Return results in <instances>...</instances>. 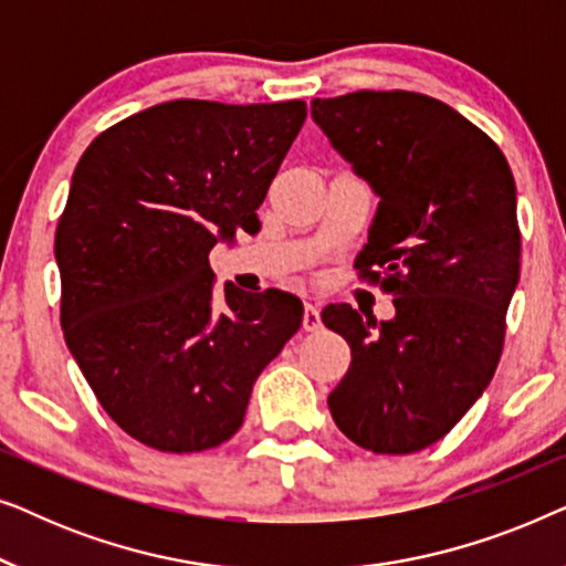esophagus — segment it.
<instances>
[{
    "instance_id": "esophagus-1",
    "label": "esophagus",
    "mask_w": 566,
    "mask_h": 566,
    "mask_svg": "<svg viewBox=\"0 0 566 566\" xmlns=\"http://www.w3.org/2000/svg\"><path fill=\"white\" fill-rule=\"evenodd\" d=\"M304 329H306V332H316V329H322L319 308H316L314 304H306V306H304Z\"/></svg>"
}]
</instances>
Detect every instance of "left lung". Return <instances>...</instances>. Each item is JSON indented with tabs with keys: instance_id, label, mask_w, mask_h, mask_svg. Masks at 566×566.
<instances>
[{
	"instance_id": "8db88e82",
	"label": "left lung",
	"mask_w": 566,
	"mask_h": 566,
	"mask_svg": "<svg viewBox=\"0 0 566 566\" xmlns=\"http://www.w3.org/2000/svg\"><path fill=\"white\" fill-rule=\"evenodd\" d=\"M339 157L378 196L355 268L394 293L376 322L329 304L353 360L332 420L374 453H415L451 432L490 386L521 277L515 180L500 146L436 97L360 90L312 103Z\"/></svg>"
}]
</instances>
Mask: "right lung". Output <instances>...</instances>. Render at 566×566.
Segmentation results:
<instances>
[{
	"instance_id": "add662e5",
	"label": "right lung",
	"mask_w": 566,
	"mask_h": 566,
	"mask_svg": "<svg viewBox=\"0 0 566 566\" xmlns=\"http://www.w3.org/2000/svg\"><path fill=\"white\" fill-rule=\"evenodd\" d=\"M306 120L304 99H172L99 134L56 229L61 327L99 405L167 453L221 446L304 319L293 293H247L208 252L260 231L258 208Z\"/></svg>"
}]
</instances>
